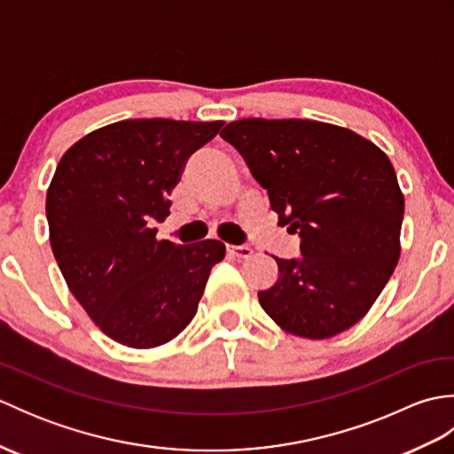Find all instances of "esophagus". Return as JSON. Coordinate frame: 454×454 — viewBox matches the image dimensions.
<instances>
[{
	"mask_svg": "<svg viewBox=\"0 0 454 454\" xmlns=\"http://www.w3.org/2000/svg\"><path fill=\"white\" fill-rule=\"evenodd\" d=\"M228 252L232 254V255H236V257H249L254 254V249L249 247V246H232V244H228Z\"/></svg>",
	"mask_w": 454,
	"mask_h": 454,
	"instance_id": "34e87169",
	"label": "esophagus"
}]
</instances>
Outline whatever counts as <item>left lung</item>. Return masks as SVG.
<instances>
[{
    "instance_id": "obj_1",
    "label": "left lung",
    "mask_w": 454,
    "mask_h": 454,
    "mask_svg": "<svg viewBox=\"0 0 454 454\" xmlns=\"http://www.w3.org/2000/svg\"><path fill=\"white\" fill-rule=\"evenodd\" d=\"M220 137L267 189L278 224L301 236L302 257H275L278 278L259 304L306 340L349 330L400 259L403 195L387 153L349 129L304 119H242Z\"/></svg>"
}]
</instances>
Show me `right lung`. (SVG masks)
<instances>
[{
  "mask_svg": "<svg viewBox=\"0 0 454 454\" xmlns=\"http://www.w3.org/2000/svg\"><path fill=\"white\" fill-rule=\"evenodd\" d=\"M222 121L130 119L90 132L58 161L46 192L56 263L83 310L111 340L152 349L197 314L226 246L158 239L169 195L192 152Z\"/></svg>",
  "mask_w": 454,
  "mask_h": 454,
  "instance_id": "right-lung-1",
  "label": "right lung"
}]
</instances>
